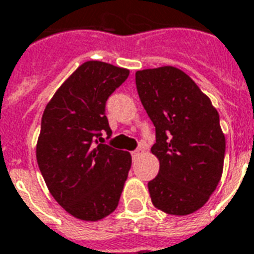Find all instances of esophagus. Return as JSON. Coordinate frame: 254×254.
I'll return each instance as SVG.
<instances>
[{
  "label": "esophagus",
  "mask_w": 254,
  "mask_h": 254,
  "mask_svg": "<svg viewBox=\"0 0 254 254\" xmlns=\"http://www.w3.org/2000/svg\"><path fill=\"white\" fill-rule=\"evenodd\" d=\"M141 153H142V149L132 150V152H131V156H132V159H137V157L139 156V155H141Z\"/></svg>",
  "instance_id": "1"
}]
</instances>
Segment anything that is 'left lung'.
<instances>
[{
    "instance_id": "left-lung-1",
    "label": "left lung",
    "mask_w": 254,
    "mask_h": 254,
    "mask_svg": "<svg viewBox=\"0 0 254 254\" xmlns=\"http://www.w3.org/2000/svg\"><path fill=\"white\" fill-rule=\"evenodd\" d=\"M135 84L156 130L150 150L160 169L148 183L152 203L167 214H190L209 200L223 174L225 137L217 109L174 66L138 70Z\"/></svg>"
}]
</instances>
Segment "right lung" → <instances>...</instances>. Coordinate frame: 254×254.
Listing matches in <instances>:
<instances>
[{
  "label": "right lung",
  "instance_id": "add662e5",
  "mask_svg": "<svg viewBox=\"0 0 254 254\" xmlns=\"http://www.w3.org/2000/svg\"><path fill=\"white\" fill-rule=\"evenodd\" d=\"M130 70L84 62L51 98L41 119L37 163L51 195L73 217L98 221L119 204L131 155L102 142L112 135L105 105Z\"/></svg>",
  "mask_w": 254,
  "mask_h": 254
}]
</instances>
